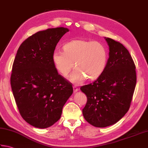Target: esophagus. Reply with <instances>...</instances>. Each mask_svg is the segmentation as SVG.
Listing matches in <instances>:
<instances>
[{"label":"esophagus","instance_id":"1","mask_svg":"<svg viewBox=\"0 0 148 148\" xmlns=\"http://www.w3.org/2000/svg\"><path fill=\"white\" fill-rule=\"evenodd\" d=\"M78 91H79V89H78L76 86H73V93H77Z\"/></svg>","mask_w":148,"mask_h":148}]
</instances>
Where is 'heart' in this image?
Returning <instances> with one entry per match:
<instances>
[{"instance_id": "1", "label": "heart", "mask_w": 148, "mask_h": 148, "mask_svg": "<svg viewBox=\"0 0 148 148\" xmlns=\"http://www.w3.org/2000/svg\"><path fill=\"white\" fill-rule=\"evenodd\" d=\"M64 51L55 49L52 62L57 71L64 77L75 70L69 77L71 82L79 84L86 78L95 80L102 74L108 61V51L102 43L84 39H75L64 45Z\"/></svg>"}]
</instances>
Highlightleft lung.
Instances as JSON below:
<instances>
[{
	"label": "left lung",
	"instance_id": "8db88e82",
	"mask_svg": "<svg viewBox=\"0 0 148 148\" xmlns=\"http://www.w3.org/2000/svg\"><path fill=\"white\" fill-rule=\"evenodd\" d=\"M104 38L110 51L104 71L94 82L80 88L88 99L84 117L97 127L111 126L123 117L136 82L135 65L128 50L119 42Z\"/></svg>",
	"mask_w": 148,
	"mask_h": 148
}]
</instances>
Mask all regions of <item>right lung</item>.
<instances>
[{
	"instance_id": "add662e5",
	"label": "right lung",
	"mask_w": 148,
	"mask_h": 148,
	"mask_svg": "<svg viewBox=\"0 0 148 148\" xmlns=\"http://www.w3.org/2000/svg\"><path fill=\"white\" fill-rule=\"evenodd\" d=\"M66 27L48 29L25 40L14 60L11 86L21 115L35 127L47 128L60 119L73 93L70 82L58 73L52 53Z\"/></svg>"
}]
</instances>
